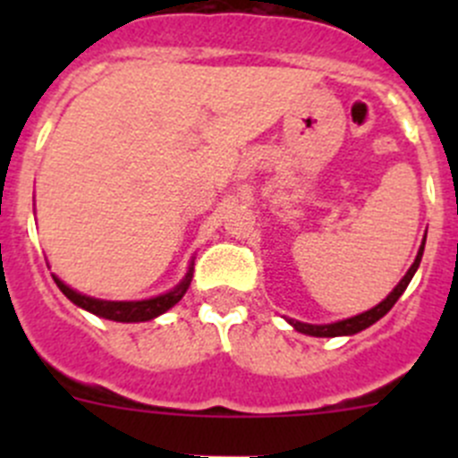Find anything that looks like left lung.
Instances as JSON below:
<instances>
[{
	"label": "left lung",
	"instance_id": "left-lung-1",
	"mask_svg": "<svg viewBox=\"0 0 458 458\" xmlns=\"http://www.w3.org/2000/svg\"><path fill=\"white\" fill-rule=\"evenodd\" d=\"M423 246H426V239H423ZM423 246L421 250H419L417 259H414V263L410 266V270L405 272L403 279L399 281V285H396L394 290H392L390 294H387L386 299H383L378 306H374L372 310L363 312V315H357L352 318H345V321H336V323H330V326H310V323H301V321H293L290 318V323H293L294 327H297L299 332H303V335H310V336H341V335H357V332L366 330V327H370L372 323H377L378 318L383 315H387L390 312V308L394 306L396 301H399V297L403 294V290L408 288V284L412 281L414 272H417L419 263H421V257H423Z\"/></svg>",
	"mask_w": 458,
	"mask_h": 458
}]
</instances>
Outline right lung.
<instances>
[{
  "label": "right lung",
  "instance_id": "right-lung-1",
  "mask_svg": "<svg viewBox=\"0 0 458 458\" xmlns=\"http://www.w3.org/2000/svg\"><path fill=\"white\" fill-rule=\"evenodd\" d=\"M191 281H192V267L188 270L186 279H183L177 288L161 294V297L146 299V301H101V299H92V297H86V294L75 293V290L68 288V285L59 279H55V284H57V288L62 290V293L66 294L75 306L84 308V310L92 312V315L110 318V321L135 323V321H150V318L164 315L165 310H170V308H173L183 294H186Z\"/></svg>",
  "mask_w": 458,
  "mask_h": 458
}]
</instances>
